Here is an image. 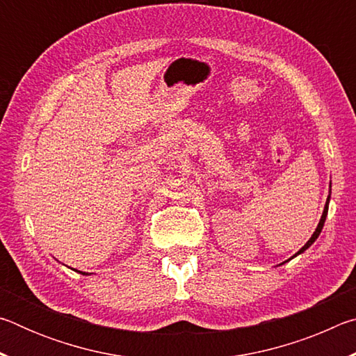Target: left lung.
Segmentation results:
<instances>
[{
    "label": "left lung",
    "mask_w": 356,
    "mask_h": 356,
    "mask_svg": "<svg viewBox=\"0 0 356 356\" xmlns=\"http://www.w3.org/2000/svg\"><path fill=\"white\" fill-rule=\"evenodd\" d=\"M328 202H330V196H328V200H327V204H325V209H323L322 218H321V221H318V226H317V229H316V232L312 234V237L308 240V242H306V245H305L303 248H301V250H300V251H298L297 254H295V256H298V254H301V252H303V251L308 250L309 246L316 242V238L318 237V234L322 232V229H323V222H325V220H327V213H328ZM295 256H293V257H295Z\"/></svg>",
    "instance_id": "8db88e82"
}]
</instances>
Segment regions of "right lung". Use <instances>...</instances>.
<instances>
[{"mask_svg": "<svg viewBox=\"0 0 356 356\" xmlns=\"http://www.w3.org/2000/svg\"><path fill=\"white\" fill-rule=\"evenodd\" d=\"M81 273H83V272H81ZM83 275H86V273H83Z\"/></svg>", "mask_w": 356, "mask_h": 356, "instance_id": "obj_1", "label": "right lung"}]
</instances>
